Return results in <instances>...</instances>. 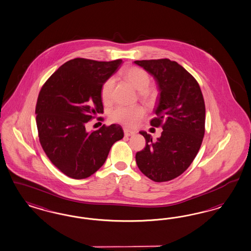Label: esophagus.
I'll use <instances>...</instances> for the list:
<instances>
[{
	"mask_svg": "<svg viewBox=\"0 0 251 251\" xmlns=\"http://www.w3.org/2000/svg\"><path fill=\"white\" fill-rule=\"evenodd\" d=\"M124 134H125V136L129 137V136H131V135H134L135 131L134 130H128V129H124Z\"/></svg>",
	"mask_w": 251,
	"mask_h": 251,
	"instance_id": "esophagus-1",
	"label": "esophagus"
}]
</instances>
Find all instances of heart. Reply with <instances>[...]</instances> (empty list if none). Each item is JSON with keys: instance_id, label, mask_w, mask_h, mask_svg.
Here are the masks:
<instances>
[{"instance_id": "1", "label": "heart", "mask_w": 251, "mask_h": 251, "mask_svg": "<svg viewBox=\"0 0 251 251\" xmlns=\"http://www.w3.org/2000/svg\"><path fill=\"white\" fill-rule=\"evenodd\" d=\"M123 77L126 78L132 86L137 89L140 97L143 100H150L154 95L153 89L149 87L150 77L145 69L138 67H131L123 71ZM115 80L112 77L106 78L101 86V97L104 101H109L112 95ZM145 108L141 105L124 106L119 105L112 111V119L117 122L122 123L129 127L137 125L145 116Z\"/></svg>"}]
</instances>
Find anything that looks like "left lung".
<instances>
[{"instance_id": "8db88e82", "label": "left lung", "mask_w": 251, "mask_h": 251, "mask_svg": "<svg viewBox=\"0 0 251 251\" xmlns=\"http://www.w3.org/2000/svg\"><path fill=\"white\" fill-rule=\"evenodd\" d=\"M134 63L156 81L159 97L150 124L163 130L156 141L140 131L146 147L136 153V163L152 181L168 182L184 173L199 153L205 133L204 98L196 78L177 62L164 58Z\"/></svg>"}]
</instances>
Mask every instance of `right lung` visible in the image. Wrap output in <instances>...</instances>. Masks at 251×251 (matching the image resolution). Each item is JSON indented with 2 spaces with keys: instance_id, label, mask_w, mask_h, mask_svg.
I'll return each instance as SVG.
<instances>
[{
  "instance_id": "right-lung-1",
  "label": "right lung",
  "mask_w": 251,
  "mask_h": 251,
  "mask_svg": "<svg viewBox=\"0 0 251 251\" xmlns=\"http://www.w3.org/2000/svg\"><path fill=\"white\" fill-rule=\"evenodd\" d=\"M121 63V59L68 61L40 91L35 114L41 146L52 164L70 178L84 179L97 172L114 143L124 136L119 124L86 130L87 122L104 110L103 82Z\"/></svg>"
}]
</instances>
